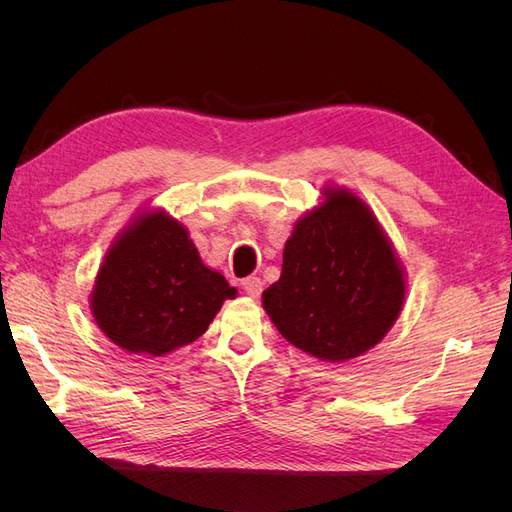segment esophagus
<instances>
[{"label":"esophagus","mask_w":512,"mask_h":512,"mask_svg":"<svg viewBox=\"0 0 512 512\" xmlns=\"http://www.w3.org/2000/svg\"><path fill=\"white\" fill-rule=\"evenodd\" d=\"M241 286H243V290L247 294H250V297H258V294L262 292V282H260V277H256V275L245 277V280L241 282Z\"/></svg>","instance_id":"1"}]
</instances>
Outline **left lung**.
Wrapping results in <instances>:
<instances>
[{"label": "left lung", "mask_w": 512, "mask_h": 512, "mask_svg": "<svg viewBox=\"0 0 512 512\" xmlns=\"http://www.w3.org/2000/svg\"><path fill=\"white\" fill-rule=\"evenodd\" d=\"M294 224L262 305L292 346L342 363L374 348L406 299L404 269L374 213L342 188Z\"/></svg>", "instance_id": "left-lung-1"}]
</instances>
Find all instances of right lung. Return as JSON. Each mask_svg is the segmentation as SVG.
Returning <instances> with one entry per match:
<instances>
[{
    "mask_svg": "<svg viewBox=\"0 0 512 512\" xmlns=\"http://www.w3.org/2000/svg\"><path fill=\"white\" fill-rule=\"evenodd\" d=\"M235 294L222 273L203 265L183 224L149 211L106 252L91 314L119 348L164 356L203 335Z\"/></svg>",
    "mask_w": 512,
    "mask_h": 512,
    "instance_id": "add662e5",
    "label": "right lung"
}]
</instances>
